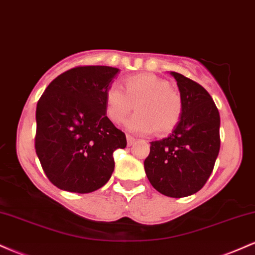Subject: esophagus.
I'll return each mask as SVG.
<instances>
[{"label":"esophagus","mask_w":255,"mask_h":255,"mask_svg":"<svg viewBox=\"0 0 255 255\" xmlns=\"http://www.w3.org/2000/svg\"><path fill=\"white\" fill-rule=\"evenodd\" d=\"M135 142V137L134 136H130V135H127V144L128 146H131Z\"/></svg>","instance_id":"34e87169"}]
</instances>
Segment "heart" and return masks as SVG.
<instances>
[{
	"label": "heart",
	"mask_w": 255,
	"mask_h": 255,
	"mask_svg": "<svg viewBox=\"0 0 255 255\" xmlns=\"http://www.w3.org/2000/svg\"><path fill=\"white\" fill-rule=\"evenodd\" d=\"M125 91L111 85L105 92V115L113 124H121L135 104L136 113L125 127L131 133L168 134L182 118L183 102L176 90L152 73L129 75L124 80Z\"/></svg>",
	"instance_id": "obj_1"
}]
</instances>
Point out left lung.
Listing matches in <instances>:
<instances>
[{
  "mask_svg": "<svg viewBox=\"0 0 255 255\" xmlns=\"http://www.w3.org/2000/svg\"><path fill=\"white\" fill-rule=\"evenodd\" d=\"M183 102L182 118L168 137L151 142L144 162L148 181L166 197L183 198L200 191L209 180L217 159L221 119L210 93L176 72Z\"/></svg>",
  "mask_w": 255,
  "mask_h": 255,
  "instance_id": "left-lung-1",
  "label": "left lung"
}]
</instances>
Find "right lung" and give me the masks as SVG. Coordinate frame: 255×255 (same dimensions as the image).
I'll use <instances>...</instances> for the list:
<instances>
[{
	"label": "right lung",
	"mask_w": 255,
	"mask_h": 255,
	"mask_svg": "<svg viewBox=\"0 0 255 255\" xmlns=\"http://www.w3.org/2000/svg\"><path fill=\"white\" fill-rule=\"evenodd\" d=\"M120 69L75 67L49 84L37 103L36 153L57 188L91 193L109 181L114 151L127 140L105 115V92Z\"/></svg>",
	"instance_id": "obj_1"
}]
</instances>
